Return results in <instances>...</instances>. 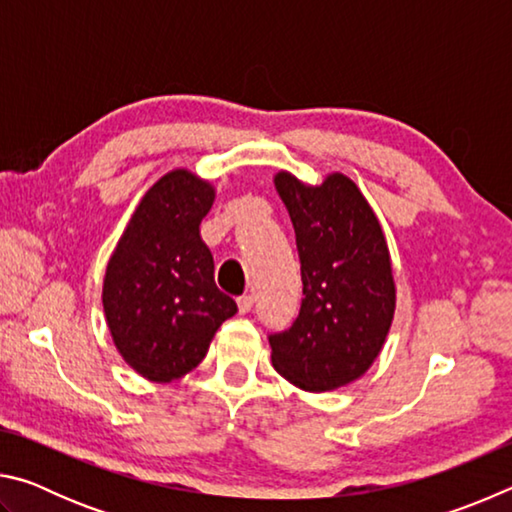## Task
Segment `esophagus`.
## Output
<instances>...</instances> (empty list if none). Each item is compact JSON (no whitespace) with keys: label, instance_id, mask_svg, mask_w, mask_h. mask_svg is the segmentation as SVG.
<instances>
[{"label":"esophagus","instance_id":"34e87169","mask_svg":"<svg viewBox=\"0 0 512 512\" xmlns=\"http://www.w3.org/2000/svg\"><path fill=\"white\" fill-rule=\"evenodd\" d=\"M253 296L250 293H244V296L237 298V307H239V314H248L250 309H253Z\"/></svg>","mask_w":512,"mask_h":512}]
</instances>
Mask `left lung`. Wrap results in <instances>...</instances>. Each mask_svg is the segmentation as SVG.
Returning a JSON list of instances; mask_svg holds the SVG:
<instances>
[{
	"instance_id": "left-lung-1",
	"label": "left lung",
	"mask_w": 512,
	"mask_h": 512,
	"mask_svg": "<svg viewBox=\"0 0 512 512\" xmlns=\"http://www.w3.org/2000/svg\"><path fill=\"white\" fill-rule=\"evenodd\" d=\"M275 189L296 230L305 298L289 329L268 334L273 368L302 391H334L384 348L395 314L391 255L375 212L343 173L309 187L280 171Z\"/></svg>"
}]
</instances>
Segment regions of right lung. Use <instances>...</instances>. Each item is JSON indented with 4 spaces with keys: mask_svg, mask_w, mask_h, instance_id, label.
Here are the masks:
<instances>
[{
    "mask_svg": "<svg viewBox=\"0 0 512 512\" xmlns=\"http://www.w3.org/2000/svg\"><path fill=\"white\" fill-rule=\"evenodd\" d=\"M214 187L192 171L162 176L137 205L103 280V311L124 361L151 381H173L205 359L237 302L214 282L201 221Z\"/></svg>",
    "mask_w": 512,
    "mask_h": 512,
    "instance_id": "add662e5",
    "label": "right lung"
}]
</instances>
